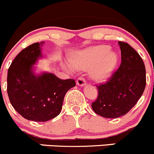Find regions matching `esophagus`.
<instances>
[{
  "instance_id": "obj_1",
  "label": "esophagus",
  "mask_w": 154,
  "mask_h": 154,
  "mask_svg": "<svg viewBox=\"0 0 154 154\" xmlns=\"http://www.w3.org/2000/svg\"><path fill=\"white\" fill-rule=\"evenodd\" d=\"M86 79L83 78V77H78V79H77V84L80 86H84V85L86 84Z\"/></svg>"
}]
</instances>
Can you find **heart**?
<instances>
[{"mask_svg":"<svg viewBox=\"0 0 154 154\" xmlns=\"http://www.w3.org/2000/svg\"><path fill=\"white\" fill-rule=\"evenodd\" d=\"M110 48L107 45L93 47L80 53L72 61L75 68L88 70L94 68L92 77L98 81L106 80L114 70L118 61L115 53L109 52Z\"/></svg>","mask_w":154,"mask_h":154,"instance_id":"obj_1","label":"heart"}]
</instances>
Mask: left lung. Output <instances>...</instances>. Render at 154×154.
Listing matches in <instances>:
<instances>
[{"label":"left lung","mask_w":154,"mask_h":154,"mask_svg":"<svg viewBox=\"0 0 154 154\" xmlns=\"http://www.w3.org/2000/svg\"><path fill=\"white\" fill-rule=\"evenodd\" d=\"M122 63L105 83L97 85V99L91 107L96 114L116 119L127 114L139 100L146 86L144 62L131 46L119 42Z\"/></svg>","instance_id":"left-lung-1"}]
</instances>
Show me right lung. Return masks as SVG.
<instances>
[{"instance_id": "right-lung-1", "label": "right lung", "mask_w": 154, "mask_h": 154, "mask_svg": "<svg viewBox=\"0 0 154 154\" xmlns=\"http://www.w3.org/2000/svg\"><path fill=\"white\" fill-rule=\"evenodd\" d=\"M44 42L23 49L7 73V94L13 108L27 120L47 122L60 113L66 92L75 86L73 79L62 80L50 73L36 76L32 71Z\"/></svg>"}]
</instances>
